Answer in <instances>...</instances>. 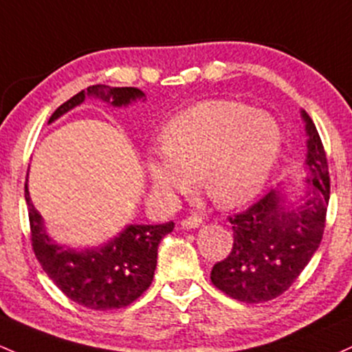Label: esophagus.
Here are the masks:
<instances>
[{"instance_id": "obj_1", "label": "esophagus", "mask_w": 352, "mask_h": 352, "mask_svg": "<svg viewBox=\"0 0 352 352\" xmlns=\"http://www.w3.org/2000/svg\"><path fill=\"white\" fill-rule=\"evenodd\" d=\"M200 223H202V217H199V215H190V217H185L182 220V227L185 229H195Z\"/></svg>"}]
</instances>
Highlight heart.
Here are the masks:
<instances>
[{"label": "heart", "instance_id": "1", "mask_svg": "<svg viewBox=\"0 0 352 352\" xmlns=\"http://www.w3.org/2000/svg\"><path fill=\"white\" fill-rule=\"evenodd\" d=\"M280 145V126L269 113L230 100H207L165 125L162 150L146 157V173L165 199L192 192L200 175L215 204L237 207L264 187Z\"/></svg>", "mask_w": 352, "mask_h": 352}]
</instances>
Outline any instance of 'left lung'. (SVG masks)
Returning a JSON list of instances; mask_svg holds the SVG:
<instances>
[{
	"mask_svg": "<svg viewBox=\"0 0 352 352\" xmlns=\"http://www.w3.org/2000/svg\"><path fill=\"white\" fill-rule=\"evenodd\" d=\"M302 118L309 135V187L302 202L287 208L279 192L270 190L244 212L230 215L232 249L212 267V284L241 302H267L284 294L322 241L331 195L329 167L316 125L306 111Z\"/></svg>",
	"mask_w": 352,
	"mask_h": 352,
	"instance_id": "left-lung-1",
	"label": "left lung"
}]
</instances>
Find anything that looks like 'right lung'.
Returning <instances> with one entry per match:
<instances>
[{
    "label": "right lung",
    "mask_w": 352,
    "mask_h": 352,
    "mask_svg": "<svg viewBox=\"0 0 352 352\" xmlns=\"http://www.w3.org/2000/svg\"><path fill=\"white\" fill-rule=\"evenodd\" d=\"M90 95L98 96L113 107H122L129 105L132 100L142 98L144 91L132 87L91 85L58 107L50 122L80 105L85 96ZM25 199L28 204L34 256L50 279L69 300L94 311H111L130 306L150 287L157 267L158 244L172 232L175 223H133L108 244L78 252L55 244L46 235L41 215L30 199L28 184H25Z\"/></svg>",
    "instance_id": "obj_1"
}]
</instances>
